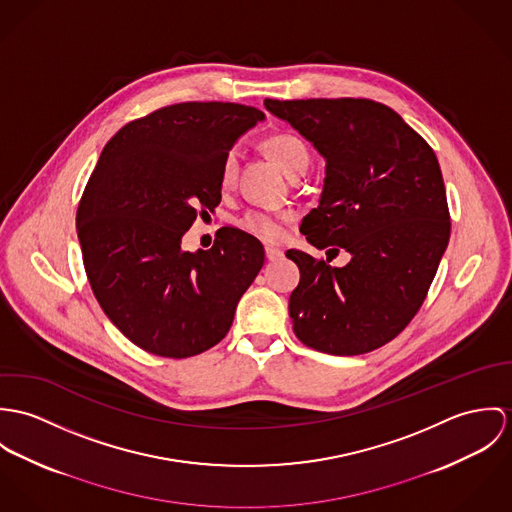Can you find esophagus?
Listing matches in <instances>:
<instances>
[{
	"label": "esophagus",
	"mask_w": 512,
	"mask_h": 512,
	"mask_svg": "<svg viewBox=\"0 0 512 512\" xmlns=\"http://www.w3.org/2000/svg\"><path fill=\"white\" fill-rule=\"evenodd\" d=\"M265 257H267V261H277V259L283 257V251H281L279 247L267 245V247H265Z\"/></svg>",
	"instance_id": "esophagus-1"
}]
</instances>
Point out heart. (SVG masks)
Segmentation results:
<instances>
[{
	"instance_id": "obj_1",
	"label": "heart",
	"mask_w": 512,
	"mask_h": 512,
	"mask_svg": "<svg viewBox=\"0 0 512 512\" xmlns=\"http://www.w3.org/2000/svg\"><path fill=\"white\" fill-rule=\"evenodd\" d=\"M265 149L271 155V159L281 167V171L288 174L290 178L302 176L312 163L308 145L298 135L288 133V131L267 137ZM235 171H237V153L229 151L222 161V171H220L222 188H229L233 184ZM290 220H292V216L286 212L271 214V212H261V210H249L237 220V226L245 233H251L263 241H279L283 237L284 224H288Z\"/></svg>"
}]
</instances>
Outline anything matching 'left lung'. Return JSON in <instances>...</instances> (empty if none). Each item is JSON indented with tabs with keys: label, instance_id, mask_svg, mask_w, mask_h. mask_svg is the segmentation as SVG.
Wrapping results in <instances>:
<instances>
[{
	"label": "left lung",
	"instance_id": "left-lung-1",
	"mask_svg": "<svg viewBox=\"0 0 512 512\" xmlns=\"http://www.w3.org/2000/svg\"><path fill=\"white\" fill-rule=\"evenodd\" d=\"M326 157L320 206L302 220L318 247H343L345 267L304 251L288 312L304 345L369 353L410 324L450 241V210L432 147L389 106L367 98L265 100ZM340 251V249H336Z\"/></svg>",
	"mask_w": 512,
	"mask_h": 512
}]
</instances>
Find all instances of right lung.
Masks as SVG:
<instances>
[{"instance_id": "add662e5", "label": "right lung", "mask_w": 512, "mask_h": 512, "mask_svg": "<svg viewBox=\"0 0 512 512\" xmlns=\"http://www.w3.org/2000/svg\"><path fill=\"white\" fill-rule=\"evenodd\" d=\"M263 119L253 106L182 102L125 123L106 143L76 212L84 269L115 328L137 347L194 357L226 338L235 306L265 263L237 228L212 249L180 245L222 202V161Z\"/></svg>"}]
</instances>
